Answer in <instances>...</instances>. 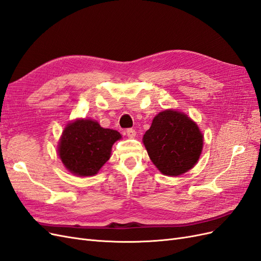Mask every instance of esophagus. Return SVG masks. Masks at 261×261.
Instances as JSON below:
<instances>
[{"instance_id": "1", "label": "esophagus", "mask_w": 261, "mask_h": 261, "mask_svg": "<svg viewBox=\"0 0 261 261\" xmlns=\"http://www.w3.org/2000/svg\"><path fill=\"white\" fill-rule=\"evenodd\" d=\"M126 135H127L129 138H134L136 136V130L133 128H128L127 130H126Z\"/></svg>"}]
</instances>
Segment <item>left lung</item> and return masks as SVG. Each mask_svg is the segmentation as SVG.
I'll list each match as a JSON object with an SVG mask.
<instances>
[{
    "mask_svg": "<svg viewBox=\"0 0 261 261\" xmlns=\"http://www.w3.org/2000/svg\"><path fill=\"white\" fill-rule=\"evenodd\" d=\"M143 141L156 169L164 175L177 176L198 162L203 136L185 113L165 110L154 116Z\"/></svg>",
    "mask_w": 261,
    "mask_h": 261,
    "instance_id": "obj_1",
    "label": "left lung"
}]
</instances>
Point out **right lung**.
I'll use <instances>...</instances> for the list:
<instances>
[{
  "instance_id": "obj_1",
  "label": "right lung",
  "mask_w": 261,
  "mask_h": 261,
  "mask_svg": "<svg viewBox=\"0 0 261 261\" xmlns=\"http://www.w3.org/2000/svg\"><path fill=\"white\" fill-rule=\"evenodd\" d=\"M121 134L101 127L97 121L81 118L66 125L58 146L65 168L77 176L96 175L111 156V149Z\"/></svg>"
}]
</instances>
